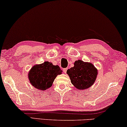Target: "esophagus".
Instances as JSON below:
<instances>
[{
    "label": "esophagus",
    "instance_id": "esophagus-1",
    "mask_svg": "<svg viewBox=\"0 0 127 127\" xmlns=\"http://www.w3.org/2000/svg\"><path fill=\"white\" fill-rule=\"evenodd\" d=\"M68 68H64L63 69V72H64V73H66L67 72V71L68 70Z\"/></svg>",
    "mask_w": 127,
    "mask_h": 127
}]
</instances>
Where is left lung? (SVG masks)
Returning a JSON list of instances; mask_svg holds the SVG:
<instances>
[{
  "label": "left lung",
  "mask_w": 127,
  "mask_h": 127,
  "mask_svg": "<svg viewBox=\"0 0 127 127\" xmlns=\"http://www.w3.org/2000/svg\"><path fill=\"white\" fill-rule=\"evenodd\" d=\"M72 84L78 89L82 90L90 87L95 82L97 70L92 63L81 60L76 61L74 67L67 71Z\"/></svg>",
  "instance_id": "obj_1"
}]
</instances>
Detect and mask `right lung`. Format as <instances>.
<instances>
[{
  "label": "right lung",
  "instance_id": "add662e5",
  "mask_svg": "<svg viewBox=\"0 0 127 127\" xmlns=\"http://www.w3.org/2000/svg\"><path fill=\"white\" fill-rule=\"evenodd\" d=\"M62 72V70L58 65L45 62L33 66L29 72L28 77L34 87L44 90L51 87L58 74H60Z\"/></svg>",
  "mask_w": 127,
  "mask_h": 127
}]
</instances>
